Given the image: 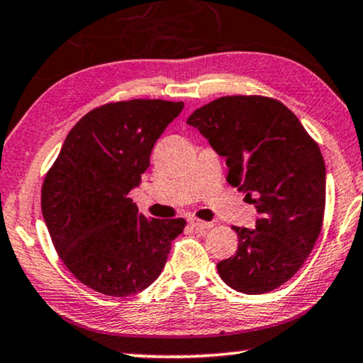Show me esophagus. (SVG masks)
<instances>
[{"mask_svg":"<svg viewBox=\"0 0 363 363\" xmlns=\"http://www.w3.org/2000/svg\"><path fill=\"white\" fill-rule=\"evenodd\" d=\"M189 224H191V226L195 229H210L213 226L211 223L202 221V220H199V218H191V220H189Z\"/></svg>","mask_w":363,"mask_h":363,"instance_id":"obj_1","label":"esophagus"}]
</instances>
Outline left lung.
<instances>
[{
    "label": "left lung",
    "instance_id": "obj_1",
    "mask_svg": "<svg viewBox=\"0 0 363 363\" xmlns=\"http://www.w3.org/2000/svg\"><path fill=\"white\" fill-rule=\"evenodd\" d=\"M187 124L226 157L233 187L260 218L238 228V252L216 264L221 279L244 294H264L289 281L313 250L326 202L318 143L294 113L262 95L221 96L195 109Z\"/></svg>",
    "mask_w": 363,
    "mask_h": 363
}]
</instances>
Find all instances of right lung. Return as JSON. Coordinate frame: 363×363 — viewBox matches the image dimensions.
Wrapping results in <instances>:
<instances>
[{
    "mask_svg": "<svg viewBox=\"0 0 363 363\" xmlns=\"http://www.w3.org/2000/svg\"><path fill=\"white\" fill-rule=\"evenodd\" d=\"M182 108V101L150 99L94 108L69 130L45 176L42 213L50 238L65 267L90 289L132 296L163 272L186 220L147 218L129 192Z\"/></svg>",
    "mask_w": 363,
    "mask_h": 363,
    "instance_id": "right-lung-1",
    "label": "right lung"
}]
</instances>
